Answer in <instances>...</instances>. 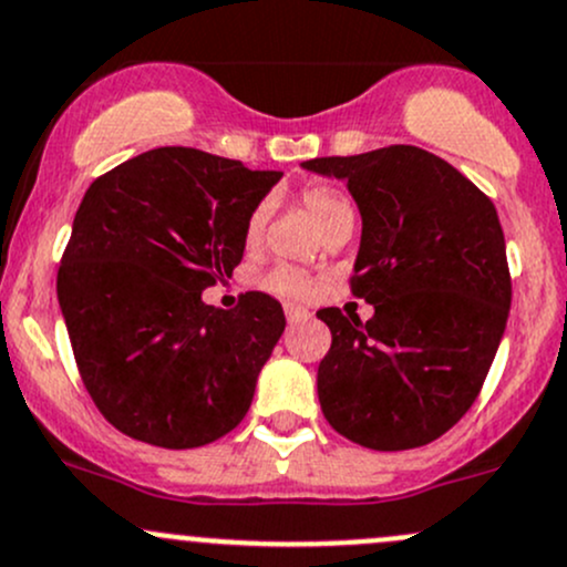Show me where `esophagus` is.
I'll return each mask as SVG.
<instances>
[{
	"mask_svg": "<svg viewBox=\"0 0 567 567\" xmlns=\"http://www.w3.org/2000/svg\"><path fill=\"white\" fill-rule=\"evenodd\" d=\"M285 315H288V323H290V326L303 323V320L312 318V315H309V309L299 307V303H285Z\"/></svg>",
	"mask_w": 567,
	"mask_h": 567,
	"instance_id": "esophagus-1",
	"label": "esophagus"
}]
</instances>
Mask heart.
Wrapping results in <instances>:
<instances>
[{
    "label": "heart",
    "mask_w": 567,
    "mask_h": 567,
    "mask_svg": "<svg viewBox=\"0 0 567 567\" xmlns=\"http://www.w3.org/2000/svg\"><path fill=\"white\" fill-rule=\"evenodd\" d=\"M301 206L303 212L309 214L315 225H318L320 234L337 228L342 223H353V206L350 200L339 193L337 187H329V184H312L301 193ZM268 219V206L260 204L252 208V214L247 217V225H244V241L249 247L264 238ZM264 288L271 290V293L288 296V299H307V296L315 293V279L307 277V274L299 271V268L290 266H277L264 277Z\"/></svg>",
    "instance_id": "heart-1"
}]
</instances>
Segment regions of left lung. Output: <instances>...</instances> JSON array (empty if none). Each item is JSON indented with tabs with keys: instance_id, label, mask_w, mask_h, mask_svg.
Here are the masks:
<instances>
[{
	"instance_id": "8db88e82",
	"label": "left lung",
	"mask_w": 567,
	"mask_h": 567,
	"mask_svg": "<svg viewBox=\"0 0 567 567\" xmlns=\"http://www.w3.org/2000/svg\"><path fill=\"white\" fill-rule=\"evenodd\" d=\"M361 212L350 290L374 315L320 309L331 348L318 367L326 421L372 451L432 443L473 408L511 309L505 236L492 200L419 146L318 157Z\"/></svg>"
}]
</instances>
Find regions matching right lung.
<instances>
[{"mask_svg":"<svg viewBox=\"0 0 567 567\" xmlns=\"http://www.w3.org/2000/svg\"><path fill=\"white\" fill-rule=\"evenodd\" d=\"M279 176L159 146L83 195L56 296L83 385L127 437L198 449L247 415L282 303L249 290L219 309L200 293L241 264L247 217Z\"/></svg>","mask_w":567,"mask_h":567,"instance_id":"1","label":"right lung"}]
</instances>
